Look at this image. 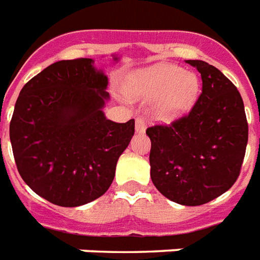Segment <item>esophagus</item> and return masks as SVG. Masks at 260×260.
Segmentation results:
<instances>
[{
    "instance_id": "obj_1",
    "label": "esophagus",
    "mask_w": 260,
    "mask_h": 260,
    "mask_svg": "<svg viewBox=\"0 0 260 260\" xmlns=\"http://www.w3.org/2000/svg\"><path fill=\"white\" fill-rule=\"evenodd\" d=\"M145 121L143 117H137L136 119V132L139 134H143L145 132Z\"/></svg>"
}]
</instances>
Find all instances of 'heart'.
I'll return each mask as SVG.
<instances>
[{
  "label": "heart",
  "mask_w": 260,
  "mask_h": 260,
  "mask_svg": "<svg viewBox=\"0 0 260 260\" xmlns=\"http://www.w3.org/2000/svg\"><path fill=\"white\" fill-rule=\"evenodd\" d=\"M127 93L132 98L155 99L154 115L164 121L182 117L192 109L199 93L198 75L171 62H158L141 70L128 81Z\"/></svg>",
  "instance_id": "obj_1"
}]
</instances>
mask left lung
Instances as JSON below:
<instances>
[{
  "label": "left lung",
  "mask_w": 260,
  "mask_h": 260,
  "mask_svg": "<svg viewBox=\"0 0 260 260\" xmlns=\"http://www.w3.org/2000/svg\"><path fill=\"white\" fill-rule=\"evenodd\" d=\"M203 88L189 115L171 126L147 128L152 183L183 206H200L221 196L239 176L248 144L244 102L218 68L187 60Z\"/></svg>",
  "instance_id": "left-lung-1"
}]
</instances>
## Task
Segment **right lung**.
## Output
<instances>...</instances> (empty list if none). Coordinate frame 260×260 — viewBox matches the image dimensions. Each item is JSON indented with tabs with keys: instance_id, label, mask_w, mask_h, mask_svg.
Listing matches in <instances>:
<instances>
[{
	"instance_id": "right-lung-1",
	"label": "right lung",
	"mask_w": 260,
	"mask_h": 260,
	"mask_svg": "<svg viewBox=\"0 0 260 260\" xmlns=\"http://www.w3.org/2000/svg\"><path fill=\"white\" fill-rule=\"evenodd\" d=\"M108 84L92 58H77L51 64L22 88L9 124L14 158L25 183L50 203L82 206L113 182L134 120L106 119Z\"/></svg>"
}]
</instances>
